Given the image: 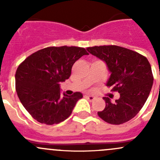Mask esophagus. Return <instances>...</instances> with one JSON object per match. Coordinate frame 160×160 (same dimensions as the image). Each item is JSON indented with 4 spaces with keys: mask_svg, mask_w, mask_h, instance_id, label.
Segmentation results:
<instances>
[{
    "mask_svg": "<svg viewBox=\"0 0 160 160\" xmlns=\"http://www.w3.org/2000/svg\"><path fill=\"white\" fill-rule=\"evenodd\" d=\"M86 98L88 100V101H93V100L95 99L94 97L92 96V95H86Z\"/></svg>",
    "mask_w": 160,
    "mask_h": 160,
    "instance_id": "obj_1",
    "label": "esophagus"
}]
</instances>
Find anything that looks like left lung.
I'll return each instance as SVG.
<instances>
[{"label":"left lung","instance_id":"obj_1","mask_svg":"<svg viewBox=\"0 0 160 160\" xmlns=\"http://www.w3.org/2000/svg\"><path fill=\"white\" fill-rule=\"evenodd\" d=\"M87 50L105 62L111 72L106 85L120 93L115 102L103 98L106 106L98 111V116L112 125L128 122L141 110L151 91L153 76L149 61L136 52L118 46H93Z\"/></svg>","mask_w":160,"mask_h":160}]
</instances>
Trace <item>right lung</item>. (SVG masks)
<instances>
[{"instance_id":"right-lung-1","label":"right lung","mask_w":160,"mask_h":160,"mask_svg":"<svg viewBox=\"0 0 160 160\" xmlns=\"http://www.w3.org/2000/svg\"><path fill=\"white\" fill-rule=\"evenodd\" d=\"M84 55L88 53L83 48L53 46L35 52L19 65L15 73L16 92L34 119L53 125L70 115L83 94L76 92L61 96L60 83L69 79L74 62Z\"/></svg>"}]
</instances>
